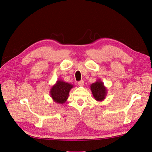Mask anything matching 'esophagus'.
Masks as SVG:
<instances>
[{
  "label": "esophagus",
  "instance_id": "34e87169",
  "mask_svg": "<svg viewBox=\"0 0 152 152\" xmlns=\"http://www.w3.org/2000/svg\"><path fill=\"white\" fill-rule=\"evenodd\" d=\"M77 83H78V85H79L80 86H83V85H84V81H83V80L78 81Z\"/></svg>",
  "mask_w": 152,
  "mask_h": 152
}]
</instances>
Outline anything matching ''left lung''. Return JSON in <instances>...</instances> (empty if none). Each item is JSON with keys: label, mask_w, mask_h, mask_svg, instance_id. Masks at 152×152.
Returning a JSON list of instances; mask_svg holds the SVG:
<instances>
[{"label": "left lung", "mask_w": 152, "mask_h": 152, "mask_svg": "<svg viewBox=\"0 0 152 152\" xmlns=\"http://www.w3.org/2000/svg\"><path fill=\"white\" fill-rule=\"evenodd\" d=\"M90 90L94 99L99 102L104 100L107 96V89L104 86V83L100 80H97L96 82L90 85Z\"/></svg>", "instance_id": "1"}]
</instances>
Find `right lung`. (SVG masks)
I'll return each instance as SVG.
<instances>
[{"mask_svg":"<svg viewBox=\"0 0 152 152\" xmlns=\"http://www.w3.org/2000/svg\"><path fill=\"white\" fill-rule=\"evenodd\" d=\"M74 87L69 83L58 80L50 90V95L53 102L59 104H64L67 101L70 90Z\"/></svg>","mask_w":152,"mask_h":152,"instance_id":"add662e5","label":"right lung"}]
</instances>
